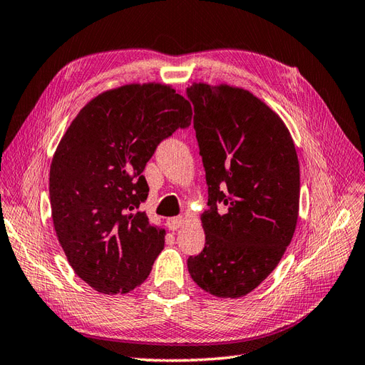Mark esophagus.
I'll list each match as a JSON object with an SVG mask.
<instances>
[{
  "label": "esophagus",
  "instance_id": "obj_1",
  "mask_svg": "<svg viewBox=\"0 0 365 365\" xmlns=\"http://www.w3.org/2000/svg\"><path fill=\"white\" fill-rule=\"evenodd\" d=\"M184 225V218L182 217H173L167 220V226L170 227L172 230H178Z\"/></svg>",
  "mask_w": 365,
  "mask_h": 365
}]
</instances>
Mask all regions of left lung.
I'll use <instances>...</instances> for the list:
<instances>
[{
	"label": "left lung",
	"mask_w": 365,
	"mask_h": 365,
	"mask_svg": "<svg viewBox=\"0 0 365 365\" xmlns=\"http://www.w3.org/2000/svg\"><path fill=\"white\" fill-rule=\"evenodd\" d=\"M185 96L209 193L201 215L206 243L187 268L209 294L243 297L275 269L294 235V142L279 115L242 88L193 83Z\"/></svg>",
	"instance_id": "obj_1"
}]
</instances>
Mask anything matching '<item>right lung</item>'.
I'll return each instance as SVG.
<instances>
[{
    "label": "right lung",
    "instance_id": "add662e5",
    "mask_svg": "<svg viewBox=\"0 0 365 365\" xmlns=\"http://www.w3.org/2000/svg\"><path fill=\"white\" fill-rule=\"evenodd\" d=\"M192 122L170 86L125 85L86 103L66 130L49 172L52 221L69 264L103 294L144 282L164 247V229L139 207L142 175L156 147Z\"/></svg>",
    "mask_w": 365,
    "mask_h": 365
}]
</instances>
